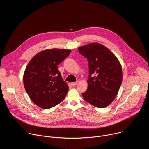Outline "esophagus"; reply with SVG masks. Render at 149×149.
<instances>
[{
    "instance_id": "obj_1",
    "label": "esophagus",
    "mask_w": 149,
    "mask_h": 149,
    "mask_svg": "<svg viewBox=\"0 0 149 149\" xmlns=\"http://www.w3.org/2000/svg\"><path fill=\"white\" fill-rule=\"evenodd\" d=\"M77 83H78V81H77V82H71V86H72V87H75L76 85L77 84Z\"/></svg>"
}]
</instances>
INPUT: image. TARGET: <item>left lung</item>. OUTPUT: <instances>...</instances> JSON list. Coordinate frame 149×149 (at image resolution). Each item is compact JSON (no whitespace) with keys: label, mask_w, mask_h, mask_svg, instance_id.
I'll return each instance as SVG.
<instances>
[{"label":"left lung","mask_w":149,"mask_h":149,"mask_svg":"<svg viewBox=\"0 0 149 149\" xmlns=\"http://www.w3.org/2000/svg\"><path fill=\"white\" fill-rule=\"evenodd\" d=\"M78 51L87 58L89 67L88 88L82 97L95 107L105 108L115 99L121 86L120 63L107 47L98 43L82 46Z\"/></svg>","instance_id":"left-lung-1"}]
</instances>
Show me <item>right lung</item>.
Returning <instances> with one entry per match:
<instances>
[{
	"mask_svg": "<svg viewBox=\"0 0 149 149\" xmlns=\"http://www.w3.org/2000/svg\"><path fill=\"white\" fill-rule=\"evenodd\" d=\"M67 49H46L35 55L24 74V84L31 100L39 107L48 109L64 100L69 87L58 69L70 54Z\"/></svg>",
	"mask_w": 149,
	"mask_h": 149,
	"instance_id": "1",
	"label": "right lung"
}]
</instances>
